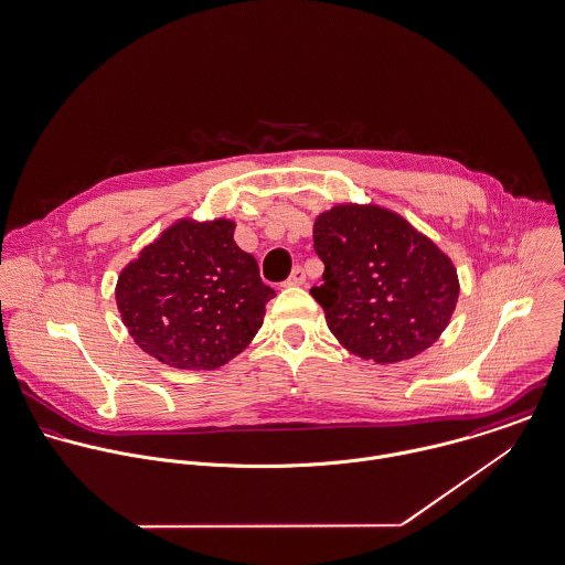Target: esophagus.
Listing matches in <instances>:
<instances>
[{"label": "esophagus", "mask_w": 565, "mask_h": 565, "mask_svg": "<svg viewBox=\"0 0 565 565\" xmlns=\"http://www.w3.org/2000/svg\"><path fill=\"white\" fill-rule=\"evenodd\" d=\"M306 281V270L301 268V266H297L295 270H292V275L286 279V286H301Z\"/></svg>", "instance_id": "1"}]
</instances>
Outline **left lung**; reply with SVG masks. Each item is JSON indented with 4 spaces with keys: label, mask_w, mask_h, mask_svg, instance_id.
<instances>
[{
    "label": "left lung",
    "mask_w": 565,
    "mask_h": 565,
    "mask_svg": "<svg viewBox=\"0 0 565 565\" xmlns=\"http://www.w3.org/2000/svg\"><path fill=\"white\" fill-rule=\"evenodd\" d=\"M326 264L310 295L340 344L377 364L419 355L448 328L458 301L450 257L399 214L340 203L315 221Z\"/></svg>",
    "instance_id": "8db88e82"
}]
</instances>
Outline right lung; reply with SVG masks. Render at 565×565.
<instances>
[{
    "mask_svg": "<svg viewBox=\"0 0 565 565\" xmlns=\"http://www.w3.org/2000/svg\"><path fill=\"white\" fill-rule=\"evenodd\" d=\"M226 218H181L128 262L115 301L128 334L159 362L212 371L246 349L275 297Z\"/></svg>",
    "mask_w": 565,
    "mask_h": 565,
    "instance_id": "add662e5",
    "label": "right lung"
}]
</instances>
